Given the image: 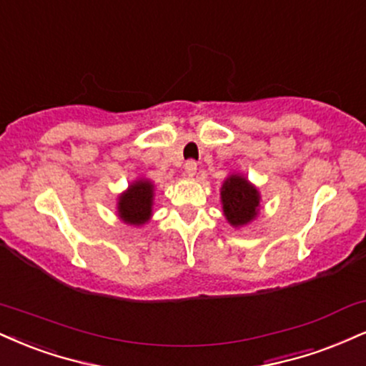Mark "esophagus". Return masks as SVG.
I'll return each mask as SVG.
<instances>
[{"label":"esophagus","instance_id":"34e87169","mask_svg":"<svg viewBox=\"0 0 366 366\" xmlns=\"http://www.w3.org/2000/svg\"><path fill=\"white\" fill-rule=\"evenodd\" d=\"M184 169H186V174L189 175V177H194L196 172H197V164L194 160H189V162H186V165H184Z\"/></svg>","mask_w":366,"mask_h":366}]
</instances>
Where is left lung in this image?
<instances>
[{"label":"left lung","mask_w":366,"mask_h":366,"mask_svg":"<svg viewBox=\"0 0 366 366\" xmlns=\"http://www.w3.org/2000/svg\"><path fill=\"white\" fill-rule=\"evenodd\" d=\"M223 217L230 227H247L259 217L261 192L244 174H230L219 189Z\"/></svg>","instance_id":"1"}]
</instances>
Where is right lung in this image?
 <instances>
[{"label": "right lung", "mask_w": 366, "mask_h": 366, "mask_svg": "<svg viewBox=\"0 0 366 366\" xmlns=\"http://www.w3.org/2000/svg\"><path fill=\"white\" fill-rule=\"evenodd\" d=\"M153 201H155V184L147 177L133 180L117 196V217L122 223L131 227H143L153 217Z\"/></svg>", "instance_id": "add662e5"}]
</instances>
